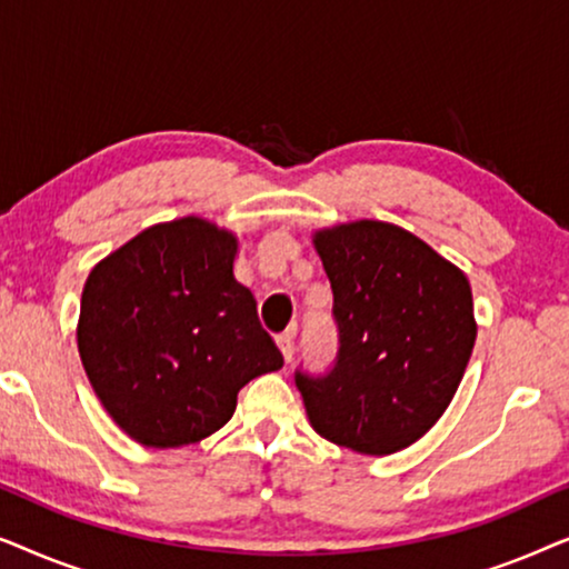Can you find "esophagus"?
I'll return each mask as SVG.
<instances>
[{
	"mask_svg": "<svg viewBox=\"0 0 569 569\" xmlns=\"http://www.w3.org/2000/svg\"><path fill=\"white\" fill-rule=\"evenodd\" d=\"M277 347H279V352H282L284 362H292V355H295V331L290 329V331L279 333V337H277Z\"/></svg>",
	"mask_w": 569,
	"mask_h": 569,
	"instance_id": "obj_1",
	"label": "esophagus"
}]
</instances>
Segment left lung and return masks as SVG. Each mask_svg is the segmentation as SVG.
Here are the masks:
<instances>
[{
  "instance_id": "8db88e82",
  "label": "left lung",
  "mask_w": 569,
  "mask_h": 569,
  "mask_svg": "<svg viewBox=\"0 0 569 569\" xmlns=\"http://www.w3.org/2000/svg\"><path fill=\"white\" fill-rule=\"evenodd\" d=\"M333 292L339 355L298 372L310 427L362 456L409 448L442 417L477 341L469 279L399 224L355 220L313 232Z\"/></svg>"
}]
</instances>
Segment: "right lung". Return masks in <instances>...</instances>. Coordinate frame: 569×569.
Here are the masks:
<instances>
[{
    "mask_svg": "<svg viewBox=\"0 0 569 569\" xmlns=\"http://www.w3.org/2000/svg\"><path fill=\"white\" fill-rule=\"evenodd\" d=\"M238 236L204 217L152 224L92 267L77 349L116 425L147 448L220 430L248 380L284 365L232 274Z\"/></svg>",
    "mask_w": 569,
    "mask_h": 569,
    "instance_id": "add662e5",
    "label": "right lung"
}]
</instances>
